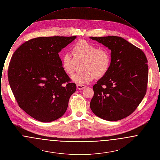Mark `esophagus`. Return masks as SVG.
Listing matches in <instances>:
<instances>
[{
    "label": "esophagus",
    "instance_id": "esophagus-1",
    "mask_svg": "<svg viewBox=\"0 0 160 160\" xmlns=\"http://www.w3.org/2000/svg\"><path fill=\"white\" fill-rule=\"evenodd\" d=\"M77 89H79V90H82V89H83L84 88H86V86L83 85V84H77Z\"/></svg>",
    "mask_w": 160,
    "mask_h": 160
}]
</instances>
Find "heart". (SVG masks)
<instances>
[{
  "label": "heart",
  "instance_id": "1",
  "mask_svg": "<svg viewBox=\"0 0 160 160\" xmlns=\"http://www.w3.org/2000/svg\"><path fill=\"white\" fill-rule=\"evenodd\" d=\"M72 55L64 53L61 58L63 71L69 76L78 69V63H82L83 70L72 76L77 83H88L95 77L101 78L106 76L112 62L111 54L106 48H98L91 42L81 39L72 47Z\"/></svg>",
  "mask_w": 160,
  "mask_h": 160
}]
</instances>
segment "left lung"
<instances>
[{"label": "left lung", "mask_w": 160, "mask_h": 160, "mask_svg": "<svg viewBox=\"0 0 160 160\" xmlns=\"http://www.w3.org/2000/svg\"><path fill=\"white\" fill-rule=\"evenodd\" d=\"M91 38L111 50L112 62L106 76L93 86L90 107L104 120H121L133 113L146 95L147 58L141 49L121 37Z\"/></svg>", "instance_id": "obj_1"}]
</instances>
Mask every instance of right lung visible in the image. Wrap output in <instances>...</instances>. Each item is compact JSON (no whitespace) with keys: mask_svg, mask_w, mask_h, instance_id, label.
I'll return each instance as SVG.
<instances>
[{"mask_svg":"<svg viewBox=\"0 0 160 160\" xmlns=\"http://www.w3.org/2000/svg\"><path fill=\"white\" fill-rule=\"evenodd\" d=\"M76 37L33 38L12 56L8 71L11 89L18 106L37 121L50 122L61 118L76 91L58 54Z\"/></svg>","mask_w":160,"mask_h":160,"instance_id":"obj_1","label":"right lung"}]
</instances>
